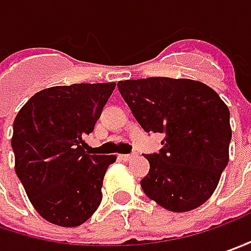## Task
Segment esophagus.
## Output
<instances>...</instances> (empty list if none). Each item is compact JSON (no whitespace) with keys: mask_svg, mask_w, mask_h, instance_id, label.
Returning <instances> with one entry per match:
<instances>
[{"mask_svg":"<svg viewBox=\"0 0 251 251\" xmlns=\"http://www.w3.org/2000/svg\"><path fill=\"white\" fill-rule=\"evenodd\" d=\"M119 157L122 158L124 161H130V160H133V158L136 157V153H132V154H121Z\"/></svg>","mask_w":251,"mask_h":251,"instance_id":"esophagus-1","label":"esophagus"}]
</instances>
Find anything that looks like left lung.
<instances>
[{
	"label": "left lung",
	"instance_id": "8db88e82",
	"mask_svg": "<svg viewBox=\"0 0 251 251\" xmlns=\"http://www.w3.org/2000/svg\"><path fill=\"white\" fill-rule=\"evenodd\" d=\"M118 88L147 133L164 135L160 151L145 156V194L173 212L201 206L229 161V108L211 87L187 78L125 80Z\"/></svg>",
	"mask_w": 251,
	"mask_h": 251
}]
</instances>
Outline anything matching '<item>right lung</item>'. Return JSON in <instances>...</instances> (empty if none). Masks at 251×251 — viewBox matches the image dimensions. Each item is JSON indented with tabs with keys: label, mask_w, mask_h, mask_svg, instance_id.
Returning a JSON list of instances; mask_svg holds the SVG:
<instances>
[{
	"label": "right lung",
	"mask_w": 251,
	"mask_h": 251,
	"mask_svg": "<svg viewBox=\"0 0 251 251\" xmlns=\"http://www.w3.org/2000/svg\"><path fill=\"white\" fill-rule=\"evenodd\" d=\"M115 82L71 84L36 93L14 121L15 171L38 213L74 227L102 201V181L115 156L90 154L84 137L94 130Z\"/></svg>",
	"instance_id": "1"
}]
</instances>
